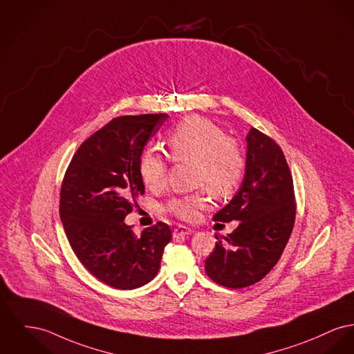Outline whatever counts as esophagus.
<instances>
[{"label":"esophagus","mask_w":354,"mask_h":354,"mask_svg":"<svg viewBox=\"0 0 354 354\" xmlns=\"http://www.w3.org/2000/svg\"><path fill=\"white\" fill-rule=\"evenodd\" d=\"M192 232H194V230L188 229L186 226H178L176 229L174 230V238H178L180 235H188Z\"/></svg>","instance_id":"obj_1"}]
</instances>
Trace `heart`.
I'll list each match as a JSON object with an SVG mask.
<instances>
[{
	"label": "heart",
	"instance_id": "obj_1",
	"mask_svg": "<svg viewBox=\"0 0 354 354\" xmlns=\"http://www.w3.org/2000/svg\"><path fill=\"white\" fill-rule=\"evenodd\" d=\"M166 145L174 162L195 165L196 186H205L216 198L230 196L243 179L246 160L242 148L206 118L191 116L183 120L168 133ZM139 172L147 187H163L168 172L166 158L155 149H147L140 156ZM207 205L206 192L199 191L171 199L167 209L182 221H195Z\"/></svg>",
	"mask_w": 354,
	"mask_h": 354
}]
</instances>
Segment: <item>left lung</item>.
<instances>
[{
  "instance_id": "obj_1",
  "label": "left lung",
  "mask_w": 354,
  "mask_h": 354,
  "mask_svg": "<svg viewBox=\"0 0 354 354\" xmlns=\"http://www.w3.org/2000/svg\"><path fill=\"white\" fill-rule=\"evenodd\" d=\"M245 178L214 221L239 226L218 239L206 259L208 277L230 289L261 281L279 261L295 221L292 178L285 155L271 138L251 128Z\"/></svg>"
}]
</instances>
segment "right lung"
Returning <instances> with one entry per match:
<instances>
[{
	"label": "right lung",
	"mask_w": 354,
	"mask_h": 354,
	"mask_svg": "<svg viewBox=\"0 0 354 354\" xmlns=\"http://www.w3.org/2000/svg\"><path fill=\"white\" fill-rule=\"evenodd\" d=\"M167 119L166 113L115 118L79 147L64 176L60 219L72 250L92 275L119 290L153 279L172 238L163 222L140 236L124 223L145 194L139 172L145 146Z\"/></svg>",
	"instance_id": "1"
}]
</instances>
